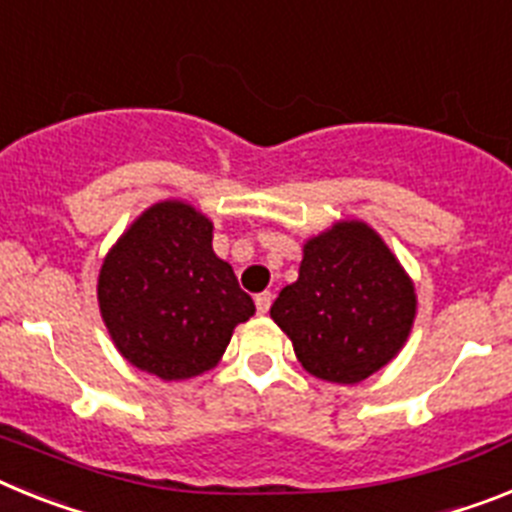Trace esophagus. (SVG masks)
I'll use <instances>...</instances> for the list:
<instances>
[{
    "label": "esophagus",
    "instance_id": "obj_1",
    "mask_svg": "<svg viewBox=\"0 0 512 512\" xmlns=\"http://www.w3.org/2000/svg\"><path fill=\"white\" fill-rule=\"evenodd\" d=\"M270 304H273V293H270V291L257 293V296H255V306H257V311H260V314H268Z\"/></svg>",
    "mask_w": 512,
    "mask_h": 512
}]
</instances>
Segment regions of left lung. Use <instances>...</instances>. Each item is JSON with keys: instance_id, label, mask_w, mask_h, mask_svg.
I'll return each mask as SVG.
<instances>
[{"instance_id": "8db88e82", "label": "left lung", "mask_w": 512, "mask_h": 512, "mask_svg": "<svg viewBox=\"0 0 512 512\" xmlns=\"http://www.w3.org/2000/svg\"><path fill=\"white\" fill-rule=\"evenodd\" d=\"M415 314L410 273L361 219L306 239L299 278L270 306L304 371L332 384H358L394 361Z\"/></svg>"}]
</instances>
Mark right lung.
<instances>
[{
    "label": "right lung",
    "instance_id": "1",
    "mask_svg": "<svg viewBox=\"0 0 512 512\" xmlns=\"http://www.w3.org/2000/svg\"><path fill=\"white\" fill-rule=\"evenodd\" d=\"M213 221L177 198L146 208L97 275L100 317L118 353L162 381H185L221 361L255 301L213 252Z\"/></svg>",
    "mask_w": 512,
    "mask_h": 512
}]
</instances>
